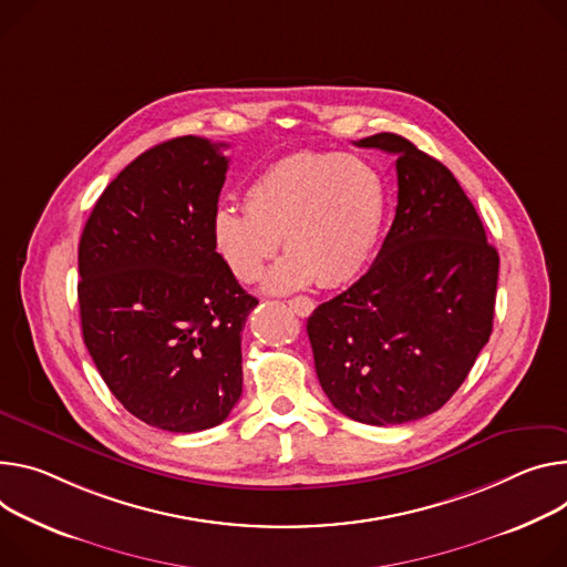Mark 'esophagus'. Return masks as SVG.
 Wrapping results in <instances>:
<instances>
[{
    "mask_svg": "<svg viewBox=\"0 0 567 567\" xmlns=\"http://www.w3.org/2000/svg\"><path fill=\"white\" fill-rule=\"evenodd\" d=\"M287 302H289V307H291V310H293L298 317H307V315H312V310H315V302H312L310 298H305V296L291 298V300H287Z\"/></svg>",
    "mask_w": 567,
    "mask_h": 567,
    "instance_id": "obj_1",
    "label": "esophagus"
}]
</instances>
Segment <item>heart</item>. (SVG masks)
I'll list each match as a JSON object with an SVG mask.
<instances>
[{
  "instance_id": "1",
  "label": "heart",
  "mask_w": 567,
  "mask_h": 567,
  "mask_svg": "<svg viewBox=\"0 0 567 567\" xmlns=\"http://www.w3.org/2000/svg\"><path fill=\"white\" fill-rule=\"evenodd\" d=\"M244 208H219L213 244L241 282L262 276L282 246L267 289L287 293L310 282L339 287L364 271L380 241L389 196L382 174L364 158L300 151L257 174Z\"/></svg>"
}]
</instances>
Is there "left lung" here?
<instances>
[{"label": "left lung", "mask_w": 567, "mask_h": 567, "mask_svg": "<svg viewBox=\"0 0 567 567\" xmlns=\"http://www.w3.org/2000/svg\"><path fill=\"white\" fill-rule=\"evenodd\" d=\"M398 205L371 269L307 319L321 389L343 416L402 425L441 409L493 332L499 255L452 172L395 133Z\"/></svg>", "instance_id": "obj_1"}]
</instances>
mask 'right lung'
I'll return each mask as SVG.
<instances>
[{"label":"right lung","instance_id":"add662e5","mask_svg":"<svg viewBox=\"0 0 567 567\" xmlns=\"http://www.w3.org/2000/svg\"><path fill=\"white\" fill-rule=\"evenodd\" d=\"M226 144L185 135L144 151L94 203L79 244L83 341L142 423L200 432L241 395V330L257 298L213 244Z\"/></svg>","mask_w":567,"mask_h":567}]
</instances>
